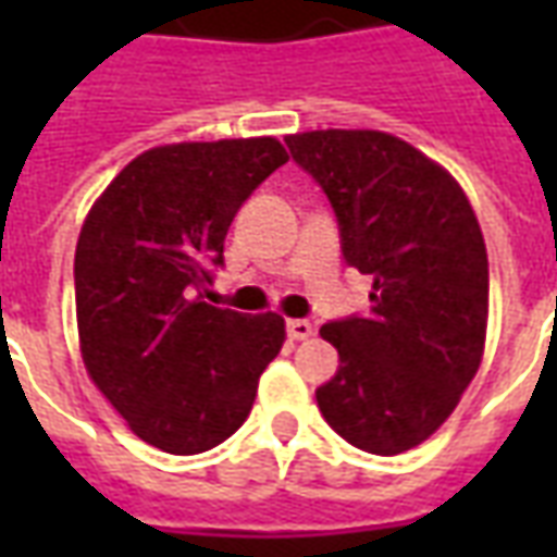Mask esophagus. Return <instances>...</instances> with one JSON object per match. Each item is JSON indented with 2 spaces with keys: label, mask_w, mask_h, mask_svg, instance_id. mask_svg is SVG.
Here are the masks:
<instances>
[{
  "label": "esophagus",
  "mask_w": 557,
  "mask_h": 557,
  "mask_svg": "<svg viewBox=\"0 0 557 557\" xmlns=\"http://www.w3.org/2000/svg\"><path fill=\"white\" fill-rule=\"evenodd\" d=\"M286 334H289V339H298V343H301V339L313 337L315 327L310 325L307 319H289V322H286Z\"/></svg>",
  "instance_id": "esophagus-1"
}]
</instances>
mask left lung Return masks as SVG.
Returning <instances> with one entry per match:
<instances>
[{
  "instance_id": "left-lung-1",
  "label": "left lung",
  "mask_w": 557,
  "mask_h": 557,
  "mask_svg": "<svg viewBox=\"0 0 557 557\" xmlns=\"http://www.w3.org/2000/svg\"><path fill=\"white\" fill-rule=\"evenodd\" d=\"M339 220L343 256L373 277L370 315L322 325L337 375L315 391L331 430L397 456L454 414L483 361L490 262L478 214L442 163L385 131L286 137Z\"/></svg>"
}]
</instances>
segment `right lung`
Here are the masks:
<instances>
[{"label": "right lung", "mask_w": 557, "mask_h": 557, "mask_svg": "<svg viewBox=\"0 0 557 557\" xmlns=\"http://www.w3.org/2000/svg\"><path fill=\"white\" fill-rule=\"evenodd\" d=\"M289 160L274 137L148 148L107 184L74 256L79 355L134 435L166 454L226 442L280 355L277 313L199 301L232 218Z\"/></svg>", "instance_id": "obj_1"}]
</instances>
